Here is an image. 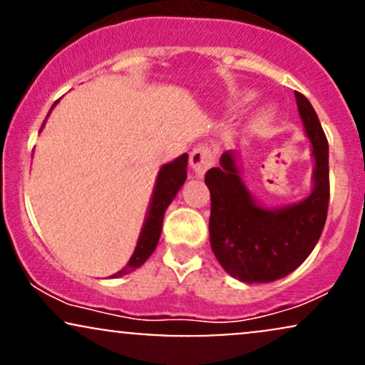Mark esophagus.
<instances>
[{"mask_svg": "<svg viewBox=\"0 0 365 365\" xmlns=\"http://www.w3.org/2000/svg\"><path fill=\"white\" fill-rule=\"evenodd\" d=\"M215 165V153L207 145H199L192 150L190 154V166L194 170L195 177H202L206 171Z\"/></svg>", "mask_w": 365, "mask_h": 365, "instance_id": "esophagus-1", "label": "esophagus"}]
</instances>
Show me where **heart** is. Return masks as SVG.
I'll use <instances>...</instances> for the list:
<instances>
[{"label": "heart", "mask_w": 365, "mask_h": 365, "mask_svg": "<svg viewBox=\"0 0 365 365\" xmlns=\"http://www.w3.org/2000/svg\"><path fill=\"white\" fill-rule=\"evenodd\" d=\"M252 98H254V92H252V91H238L237 94L233 96L232 104H233V106H235V108L244 106V104L249 103Z\"/></svg>", "instance_id": "b5f03b06"}]
</instances>
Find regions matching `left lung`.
Instances as JSON below:
<instances>
[{"instance_id": "obj_1", "label": "left lung", "mask_w": 365, "mask_h": 365, "mask_svg": "<svg viewBox=\"0 0 365 365\" xmlns=\"http://www.w3.org/2000/svg\"><path fill=\"white\" fill-rule=\"evenodd\" d=\"M295 99L314 158L312 192L305 199L262 206L242 180L233 150L221 154L220 166L206 173L211 249L226 273L244 283L276 282L295 271L316 247L328 216V140L309 99L300 92Z\"/></svg>"}]
</instances>
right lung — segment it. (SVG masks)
<instances>
[{
  "mask_svg": "<svg viewBox=\"0 0 365 365\" xmlns=\"http://www.w3.org/2000/svg\"><path fill=\"white\" fill-rule=\"evenodd\" d=\"M187 163L188 154H182V156L173 159L171 163H166V165L161 166L156 177V185H154L153 195H150L148 215H145L144 225H142L135 250H133L127 266L123 269H120L118 273L113 274L111 278H120V276L132 273V271H135L137 267H140L142 264L148 261L149 255L154 252L159 237H161L163 217H165L166 209H168L171 200L175 199V195L178 194V190L187 180Z\"/></svg>",
  "mask_w": 365,
  "mask_h": 365,
  "instance_id": "obj_1",
  "label": "right lung"
}]
</instances>
